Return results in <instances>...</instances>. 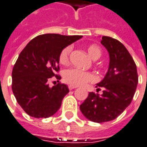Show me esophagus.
Instances as JSON below:
<instances>
[{
    "label": "esophagus",
    "mask_w": 147,
    "mask_h": 147,
    "mask_svg": "<svg viewBox=\"0 0 147 147\" xmlns=\"http://www.w3.org/2000/svg\"><path fill=\"white\" fill-rule=\"evenodd\" d=\"M68 88H69V90H74V89H76V86H68Z\"/></svg>",
    "instance_id": "esophagus-1"
}]
</instances>
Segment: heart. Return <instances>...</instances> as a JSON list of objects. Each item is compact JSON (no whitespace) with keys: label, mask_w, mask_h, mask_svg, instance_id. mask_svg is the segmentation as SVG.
<instances>
[{"label":"heart","mask_w":147,"mask_h":147,"mask_svg":"<svg viewBox=\"0 0 147 147\" xmlns=\"http://www.w3.org/2000/svg\"><path fill=\"white\" fill-rule=\"evenodd\" d=\"M71 46H67L64 48L59 55V62L61 64H67L69 61V57L71 52ZM87 52L90 57L96 60L101 56L100 48L94 44L88 46ZM63 80L64 81L72 86H79L84 85L86 82H90L95 80L94 76L91 72L82 71L78 68H69L63 71Z\"/></svg>","instance_id":"b5f03b06"}]
</instances>
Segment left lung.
Instances as JSON below:
<instances>
[{
	"instance_id": "1",
	"label": "left lung",
	"mask_w": 147,
	"mask_h": 147,
	"mask_svg": "<svg viewBox=\"0 0 147 147\" xmlns=\"http://www.w3.org/2000/svg\"><path fill=\"white\" fill-rule=\"evenodd\" d=\"M101 43L109 54L108 72L96 85L97 92H90L80 105L84 116L94 123L113 120L131 104L136 92L138 76L137 66L131 56L120 42L111 37L103 36Z\"/></svg>"
}]
</instances>
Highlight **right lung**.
<instances>
[{
	"mask_svg": "<svg viewBox=\"0 0 147 147\" xmlns=\"http://www.w3.org/2000/svg\"><path fill=\"white\" fill-rule=\"evenodd\" d=\"M82 38L81 35L46 34L33 38L19 55L12 71V91L18 104L29 116L48 118L60 109L69 92L67 85L50 88L48 80L61 76L59 55L61 50Z\"/></svg>",
	"mask_w": 147,
	"mask_h": 147,
	"instance_id": "1",
	"label": "right lung"
}]
</instances>
